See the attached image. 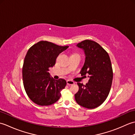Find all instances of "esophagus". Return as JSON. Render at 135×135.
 <instances>
[{
  "mask_svg": "<svg viewBox=\"0 0 135 135\" xmlns=\"http://www.w3.org/2000/svg\"><path fill=\"white\" fill-rule=\"evenodd\" d=\"M67 84L68 85H74V84H75V82H74V81H71V80H67Z\"/></svg>",
  "mask_w": 135,
  "mask_h": 135,
  "instance_id": "1",
  "label": "esophagus"
}]
</instances>
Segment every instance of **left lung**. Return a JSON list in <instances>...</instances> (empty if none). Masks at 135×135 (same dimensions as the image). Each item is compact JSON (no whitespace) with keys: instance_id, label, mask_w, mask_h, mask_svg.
I'll return each instance as SVG.
<instances>
[{"instance_id":"obj_1","label":"left lung","mask_w":135,"mask_h":135,"mask_svg":"<svg viewBox=\"0 0 135 135\" xmlns=\"http://www.w3.org/2000/svg\"><path fill=\"white\" fill-rule=\"evenodd\" d=\"M85 54V61L81 71L82 76L89 74L88 84L77 83L79 90L75 94L76 103L89 109L103 104L110 93L113 78L111 62L108 53L97 42L85 40L77 44Z\"/></svg>"}]
</instances>
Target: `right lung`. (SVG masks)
I'll list each match as a JSON object with an SVG mask.
<instances>
[{"label": "right lung", "instance_id": "right-lung-1", "mask_svg": "<svg viewBox=\"0 0 135 135\" xmlns=\"http://www.w3.org/2000/svg\"><path fill=\"white\" fill-rule=\"evenodd\" d=\"M68 47L42 41L28 50L22 67V79L28 96L35 104L50 105L60 99L67 82L63 79H54L48 71L55 65L59 54Z\"/></svg>", "mask_w": 135, "mask_h": 135}]
</instances>
